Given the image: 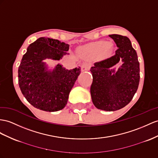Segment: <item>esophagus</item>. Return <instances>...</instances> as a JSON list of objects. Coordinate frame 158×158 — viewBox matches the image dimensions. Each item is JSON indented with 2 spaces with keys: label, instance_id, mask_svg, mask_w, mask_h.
Listing matches in <instances>:
<instances>
[{
  "label": "esophagus",
  "instance_id": "esophagus-1",
  "mask_svg": "<svg viewBox=\"0 0 158 158\" xmlns=\"http://www.w3.org/2000/svg\"><path fill=\"white\" fill-rule=\"evenodd\" d=\"M89 69H90V67H89V65L88 64L84 63V64H82V66H81V71H89Z\"/></svg>",
  "mask_w": 158,
  "mask_h": 158
}]
</instances>
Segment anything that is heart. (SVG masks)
I'll list each match as a JSON object with an SVG mask.
<instances>
[{
    "label": "heart",
    "mask_w": 158,
    "mask_h": 158,
    "mask_svg": "<svg viewBox=\"0 0 158 158\" xmlns=\"http://www.w3.org/2000/svg\"><path fill=\"white\" fill-rule=\"evenodd\" d=\"M111 48L110 43L106 40H101L93 44L84 51L85 54L88 56H95L101 54L106 55Z\"/></svg>",
    "instance_id": "1"
}]
</instances>
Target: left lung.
<instances>
[{
	"mask_svg": "<svg viewBox=\"0 0 158 158\" xmlns=\"http://www.w3.org/2000/svg\"><path fill=\"white\" fill-rule=\"evenodd\" d=\"M118 49L110 58L97 62L91 71V95L94 106L107 111L119 110L132 100L139 83V63L130 40L125 36L110 35ZM120 60L124 63L117 72L110 69Z\"/></svg>",
	"mask_w": 158,
	"mask_h": 158,
	"instance_id": "8db88e82",
	"label": "left lung"
}]
</instances>
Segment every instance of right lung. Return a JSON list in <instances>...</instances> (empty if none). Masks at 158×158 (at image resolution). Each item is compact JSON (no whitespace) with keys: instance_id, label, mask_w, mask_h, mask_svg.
<instances>
[{"instance_id":"obj_1","label":"right lung","mask_w":158,"mask_h":158,"mask_svg":"<svg viewBox=\"0 0 158 158\" xmlns=\"http://www.w3.org/2000/svg\"><path fill=\"white\" fill-rule=\"evenodd\" d=\"M69 45L57 39L40 37L31 43L19 67V85L27 102L39 110L56 111L67 103L69 95L80 75V67L67 70L57 64L48 71L42 60H59L69 54Z\"/></svg>"}]
</instances>
